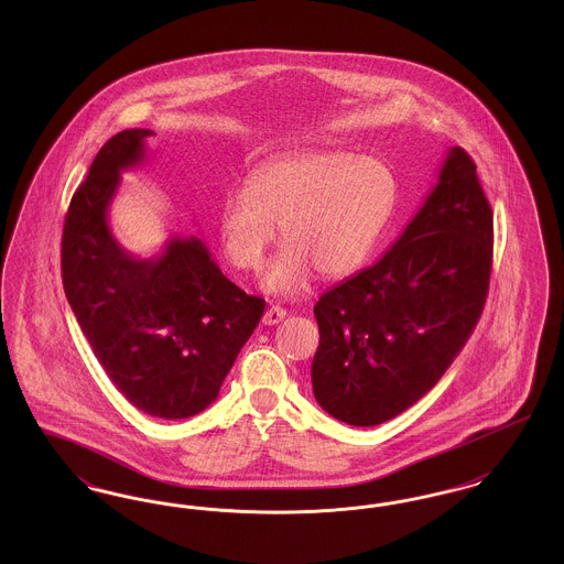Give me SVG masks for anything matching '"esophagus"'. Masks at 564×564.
Wrapping results in <instances>:
<instances>
[{
  "mask_svg": "<svg viewBox=\"0 0 564 564\" xmlns=\"http://www.w3.org/2000/svg\"><path fill=\"white\" fill-rule=\"evenodd\" d=\"M285 315H288V311L285 308H281V306H270L269 311L264 313V325H276L279 322H283L285 319Z\"/></svg>",
  "mask_w": 564,
  "mask_h": 564,
  "instance_id": "1",
  "label": "esophagus"
}]
</instances>
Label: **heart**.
<instances>
[{
	"mask_svg": "<svg viewBox=\"0 0 564 564\" xmlns=\"http://www.w3.org/2000/svg\"><path fill=\"white\" fill-rule=\"evenodd\" d=\"M398 203L393 171L372 156L315 150L258 164L247 192L226 198L219 242L239 270L262 269L281 228L283 249L274 256L262 288L276 295L304 292L315 274L343 279L375 253Z\"/></svg>",
	"mask_w": 564,
	"mask_h": 564,
	"instance_id": "1",
	"label": "heart"
}]
</instances>
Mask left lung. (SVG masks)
Wrapping results in <instances>:
<instances>
[{"label":"left lung","instance_id":"left-lung-1","mask_svg":"<svg viewBox=\"0 0 564 564\" xmlns=\"http://www.w3.org/2000/svg\"><path fill=\"white\" fill-rule=\"evenodd\" d=\"M490 269L492 209L471 156L455 145L402 237L315 304L311 380L323 410L375 427L419 402L471 336Z\"/></svg>","mask_w":564,"mask_h":564}]
</instances>
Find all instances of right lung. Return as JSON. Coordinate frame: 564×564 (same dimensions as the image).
<instances>
[{"label": "right lung", "mask_w": 564, "mask_h": 564, "mask_svg": "<svg viewBox=\"0 0 564 564\" xmlns=\"http://www.w3.org/2000/svg\"><path fill=\"white\" fill-rule=\"evenodd\" d=\"M148 129L113 134L65 215L61 274L97 361L137 410L177 421L214 402L267 302L224 276L205 242L173 237L137 260L113 239L120 173L145 159Z\"/></svg>", "instance_id": "add662e5"}]
</instances>
